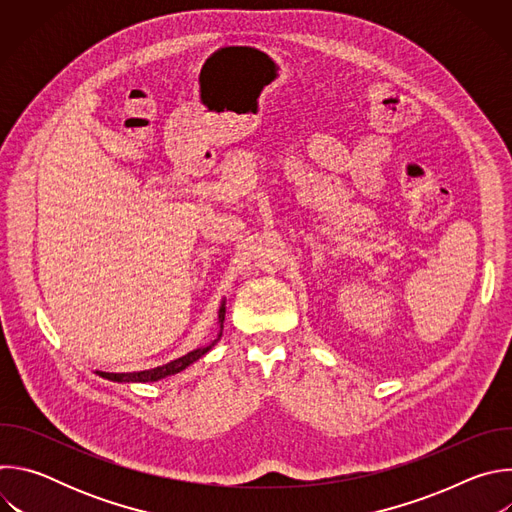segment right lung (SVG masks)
I'll use <instances>...</instances> for the list:
<instances>
[{
	"instance_id": "right-lung-1",
	"label": "right lung",
	"mask_w": 512,
	"mask_h": 512,
	"mask_svg": "<svg viewBox=\"0 0 512 512\" xmlns=\"http://www.w3.org/2000/svg\"><path fill=\"white\" fill-rule=\"evenodd\" d=\"M225 302L221 304V308H218V336L206 344V346H200L176 360H170L168 364H162V367H156V369H150V371H137V373H103V371H97L99 377L107 379V381H113V383H154V381H160V379H166L170 375H176L184 369H188L192 362H196L198 358H202L218 340H221L223 336V322H225Z\"/></svg>"
}]
</instances>
